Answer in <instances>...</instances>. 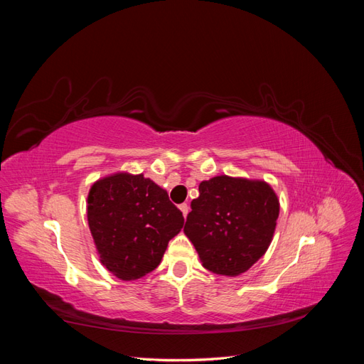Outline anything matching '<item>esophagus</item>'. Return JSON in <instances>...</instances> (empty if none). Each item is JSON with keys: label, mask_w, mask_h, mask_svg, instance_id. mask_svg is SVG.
Masks as SVG:
<instances>
[{"label": "esophagus", "mask_w": 364, "mask_h": 364, "mask_svg": "<svg viewBox=\"0 0 364 364\" xmlns=\"http://www.w3.org/2000/svg\"><path fill=\"white\" fill-rule=\"evenodd\" d=\"M179 209H181V213L183 214V217L188 215V211H190V206H188V205L182 203V205H179Z\"/></svg>", "instance_id": "34e87169"}]
</instances>
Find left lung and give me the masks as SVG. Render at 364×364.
Wrapping results in <instances>:
<instances>
[{
    "instance_id": "obj_1",
    "label": "left lung",
    "mask_w": 364,
    "mask_h": 364,
    "mask_svg": "<svg viewBox=\"0 0 364 364\" xmlns=\"http://www.w3.org/2000/svg\"><path fill=\"white\" fill-rule=\"evenodd\" d=\"M183 228L203 267L237 277L269 249L279 200L264 181L215 176L199 185Z\"/></svg>"
}]
</instances>
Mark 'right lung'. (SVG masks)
<instances>
[{"label": "right lung", "mask_w": 364, "mask_h": 364, "mask_svg": "<svg viewBox=\"0 0 364 364\" xmlns=\"http://www.w3.org/2000/svg\"><path fill=\"white\" fill-rule=\"evenodd\" d=\"M87 223L103 266L119 279L135 281L159 266L183 215L153 181L115 173L91 186Z\"/></svg>", "instance_id": "right-lung-1"}]
</instances>
